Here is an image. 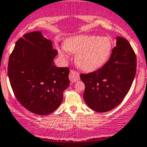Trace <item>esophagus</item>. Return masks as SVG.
I'll use <instances>...</instances> for the list:
<instances>
[{
	"label": "esophagus",
	"mask_w": 147,
	"mask_h": 147,
	"mask_svg": "<svg viewBox=\"0 0 147 147\" xmlns=\"http://www.w3.org/2000/svg\"><path fill=\"white\" fill-rule=\"evenodd\" d=\"M68 77H69V79H70V81H71V82L74 83V82H76V81L79 80V78H80V76H79V74L77 72V71H74V70H71V71H70V74H69V76H68Z\"/></svg>",
	"instance_id": "esophagus-1"
}]
</instances>
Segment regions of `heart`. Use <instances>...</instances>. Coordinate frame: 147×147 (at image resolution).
<instances>
[{
	"instance_id": "1",
	"label": "heart",
	"mask_w": 147,
	"mask_h": 147,
	"mask_svg": "<svg viewBox=\"0 0 147 147\" xmlns=\"http://www.w3.org/2000/svg\"><path fill=\"white\" fill-rule=\"evenodd\" d=\"M65 47L58 48L63 58L68 56V51L76 54L75 62L81 70L92 72L101 68L111 55L113 43L107 37L82 35L70 37L65 41Z\"/></svg>"
}]
</instances>
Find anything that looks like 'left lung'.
Listing matches in <instances>:
<instances>
[{
	"label": "left lung",
	"mask_w": 147,
	"mask_h": 147,
	"mask_svg": "<svg viewBox=\"0 0 147 147\" xmlns=\"http://www.w3.org/2000/svg\"><path fill=\"white\" fill-rule=\"evenodd\" d=\"M116 40L110 59L102 68L80 75L85 84V102L100 113L110 111L123 101L136 71V56L130 43L121 37Z\"/></svg>",
	"instance_id": "1"
}]
</instances>
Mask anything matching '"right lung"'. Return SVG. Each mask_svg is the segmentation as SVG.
Instances as JSON below:
<instances>
[{"instance_id":"1","label":"right lung","mask_w":147,"mask_h":147,"mask_svg":"<svg viewBox=\"0 0 147 147\" xmlns=\"http://www.w3.org/2000/svg\"><path fill=\"white\" fill-rule=\"evenodd\" d=\"M58 51L40 31L24 34L9 57L8 75L18 101L34 114L45 115L61 104L69 86V68L57 67Z\"/></svg>"}]
</instances>
